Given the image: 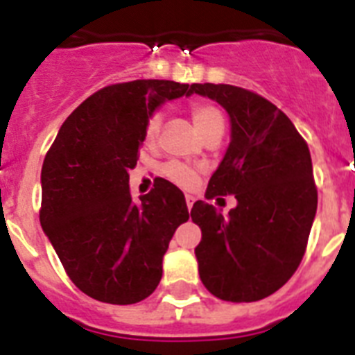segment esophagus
<instances>
[{"label": "esophagus", "instance_id": "obj_1", "mask_svg": "<svg viewBox=\"0 0 355 355\" xmlns=\"http://www.w3.org/2000/svg\"><path fill=\"white\" fill-rule=\"evenodd\" d=\"M185 202H187V209L191 211L192 205H194V196H191V194H187V196H185Z\"/></svg>", "mask_w": 355, "mask_h": 355}]
</instances>
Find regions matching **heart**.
I'll return each mask as SVG.
<instances>
[{
    "label": "heart",
    "instance_id": "obj_1",
    "mask_svg": "<svg viewBox=\"0 0 355 355\" xmlns=\"http://www.w3.org/2000/svg\"><path fill=\"white\" fill-rule=\"evenodd\" d=\"M192 122L196 125V129L200 131L203 139H207L211 135H222L224 133V114L216 105L213 103H194L191 107ZM161 125H163V116L159 112H153L150 114V118L146 120V125H144V142L148 146L155 144V140L159 137V131H161ZM163 175L170 183L181 187V189H192L196 185L198 181V172L196 168H192L189 164L180 163V161H170L163 166Z\"/></svg>",
    "mask_w": 355,
    "mask_h": 355
}]
</instances>
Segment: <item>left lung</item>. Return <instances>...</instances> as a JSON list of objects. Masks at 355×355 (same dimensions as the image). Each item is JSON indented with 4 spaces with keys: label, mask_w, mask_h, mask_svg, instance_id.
I'll return each instance as SVG.
<instances>
[{
    "label": "left lung",
    "mask_w": 355,
    "mask_h": 355,
    "mask_svg": "<svg viewBox=\"0 0 355 355\" xmlns=\"http://www.w3.org/2000/svg\"><path fill=\"white\" fill-rule=\"evenodd\" d=\"M230 114L232 140L205 198L235 194L227 216L198 200L194 248L205 289L226 302L263 300L289 282L306 254L317 213L309 148L285 112L233 85L194 83Z\"/></svg>",
    "instance_id": "left-lung-1"
}]
</instances>
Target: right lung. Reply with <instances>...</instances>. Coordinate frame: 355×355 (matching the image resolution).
<instances>
[{"instance_id": "add662e5", "label": "right lung", "mask_w": 355, "mask_h": 355, "mask_svg": "<svg viewBox=\"0 0 355 355\" xmlns=\"http://www.w3.org/2000/svg\"><path fill=\"white\" fill-rule=\"evenodd\" d=\"M189 94V85L164 79L105 87L66 118L46 153L40 226L68 277L94 300L128 306L157 289L170 239L189 209L163 178L133 202L129 170L150 114Z\"/></svg>"}]
</instances>
